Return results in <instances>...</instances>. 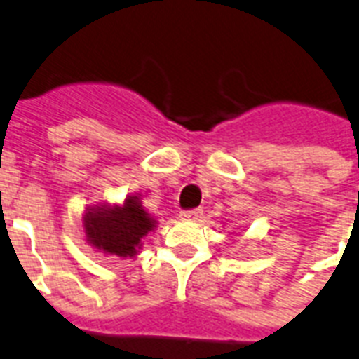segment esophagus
<instances>
[{
  "label": "esophagus",
  "instance_id": "obj_1",
  "mask_svg": "<svg viewBox=\"0 0 359 359\" xmlns=\"http://www.w3.org/2000/svg\"><path fill=\"white\" fill-rule=\"evenodd\" d=\"M201 215H203L201 208H192V210H183L182 214H180V217H182L183 221H198Z\"/></svg>",
  "mask_w": 359,
  "mask_h": 359
}]
</instances>
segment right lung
I'll return each instance as SVG.
<instances>
[{"mask_svg": "<svg viewBox=\"0 0 359 359\" xmlns=\"http://www.w3.org/2000/svg\"><path fill=\"white\" fill-rule=\"evenodd\" d=\"M156 228V219L145 212L138 196H129L123 205H97L84 214L86 241L102 253L135 257L142 241Z\"/></svg>", "mask_w": 359, "mask_h": 359, "instance_id": "1", "label": "right lung"}]
</instances>
